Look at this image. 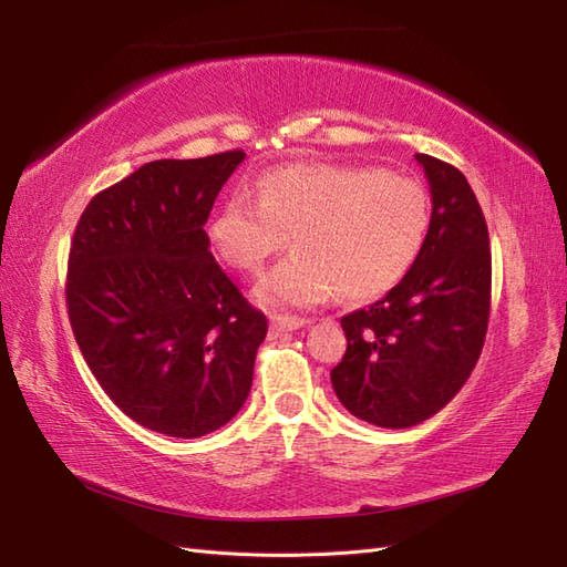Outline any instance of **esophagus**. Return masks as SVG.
<instances>
[{
    "instance_id": "esophagus-1",
    "label": "esophagus",
    "mask_w": 567,
    "mask_h": 567,
    "mask_svg": "<svg viewBox=\"0 0 567 567\" xmlns=\"http://www.w3.org/2000/svg\"><path fill=\"white\" fill-rule=\"evenodd\" d=\"M307 319H299V317H272L270 319V327L275 333H282V331H297L307 327Z\"/></svg>"
}]
</instances>
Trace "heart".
<instances>
[{"label":"heart","mask_w":567,"mask_h":567,"mask_svg":"<svg viewBox=\"0 0 567 567\" xmlns=\"http://www.w3.org/2000/svg\"><path fill=\"white\" fill-rule=\"evenodd\" d=\"M429 197L412 177L355 165H287L234 192L209 221L212 248L240 272H258L285 246L295 252L262 277L265 307H315L339 292L353 302L402 280L424 246Z\"/></svg>","instance_id":"b5f03b06"}]
</instances>
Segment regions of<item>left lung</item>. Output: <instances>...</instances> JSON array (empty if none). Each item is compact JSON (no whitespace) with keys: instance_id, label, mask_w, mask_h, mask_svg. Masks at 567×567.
Listing matches in <instances>:
<instances>
[{"instance_id":"1","label":"left lung","mask_w":567,"mask_h":567,"mask_svg":"<svg viewBox=\"0 0 567 567\" xmlns=\"http://www.w3.org/2000/svg\"><path fill=\"white\" fill-rule=\"evenodd\" d=\"M414 158L431 189L426 240L400 285L341 319L348 346L331 370L348 412L382 429L416 426L461 392L489 319V234L475 192L457 167Z\"/></svg>"}]
</instances>
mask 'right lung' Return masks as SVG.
Returning <instances> with one entry per match:
<instances>
[{
	"instance_id": "add662e5",
	"label": "right lung",
	"mask_w": 567,
	"mask_h": 567,
	"mask_svg": "<svg viewBox=\"0 0 567 567\" xmlns=\"http://www.w3.org/2000/svg\"><path fill=\"white\" fill-rule=\"evenodd\" d=\"M244 151L153 161L94 195L72 236V333L136 424L197 439L244 406L268 319L209 252L214 199Z\"/></svg>"
}]
</instances>
